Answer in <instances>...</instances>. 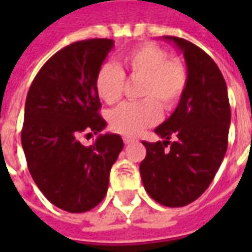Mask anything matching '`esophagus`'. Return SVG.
I'll return each mask as SVG.
<instances>
[{
  "label": "esophagus",
  "instance_id": "1",
  "mask_svg": "<svg viewBox=\"0 0 252 252\" xmlns=\"http://www.w3.org/2000/svg\"><path fill=\"white\" fill-rule=\"evenodd\" d=\"M123 140H124V143H126V144H131V143L136 142V139H133V137H128V136L123 137Z\"/></svg>",
  "mask_w": 252,
  "mask_h": 252
}]
</instances>
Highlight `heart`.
<instances>
[{
	"mask_svg": "<svg viewBox=\"0 0 252 252\" xmlns=\"http://www.w3.org/2000/svg\"><path fill=\"white\" fill-rule=\"evenodd\" d=\"M123 63L132 78H140L139 102H126L110 110V128L126 136H136L154 126L160 117L158 103L166 110L180 102L188 85V72L177 58L153 43L132 48L123 57ZM126 75L112 63H104L95 75V90L106 104H115L123 95Z\"/></svg>",
	"mask_w": 252,
	"mask_h": 252,
	"instance_id": "1",
	"label": "heart"
}]
</instances>
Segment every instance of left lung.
<instances>
[{
    "mask_svg": "<svg viewBox=\"0 0 252 252\" xmlns=\"http://www.w3.org/2000/svg\"><path fill=\"white\" fill-rule=\"evenodd\" d=\"M163 39L184 54L188 85L173 115L155 128L163 142H143L147 154L140 175L151 198L177 208L197 200L215 178L227 151L231 108L213 59L185 39Z\"/></svg>",
    "mask_w": 252,
    "mask_h": 252,
    "instance_id": "left-lung-1",
    "label": "left lung"
}]
</instances>
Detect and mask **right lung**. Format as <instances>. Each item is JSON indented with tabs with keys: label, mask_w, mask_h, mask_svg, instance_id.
Returning <instances> with one entry per match:
<instances>
[{
	"label": "right lung",
	"mask_w": 252,
	"mask_h": 252,
	"mask_svg": "<svg viewBox=\"0 0 252 252\" xmlns=\"http://www.w3.org/2000/svg\"><path fill=\"white\" fill-rule=\"evenodd\" d=\"M113 47L110 39L64 47L44 63L27 94L21 144L28 170L47 200L71 213L104 200L124 147L120 135L99 133L106 121L98 113L95 75ZM82 131L99 135L93 146L80 144Z\"/></svg>",
	"instance_id": "1"
}]
</instances>
